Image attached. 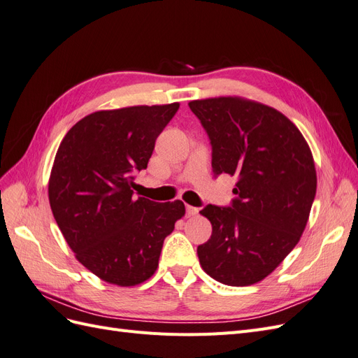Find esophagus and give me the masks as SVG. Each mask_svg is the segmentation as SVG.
<instances>
[{
  "label": "esophagus",
  "mask_w": 358,
  "mask_h": 358,
  "mask_svg": "<svg viewBox=\"0 0 358 358\" xmlns=\"http://www.w3.org/2000/svg\"><path fill=\"white\" fill-rule=\"evenodd\" d=\"M185 210H187V216H196L199 213V208H194V206H188V204Z\"/></svg>",
  "instance_id": "esophagus-1"
}]
</instances>
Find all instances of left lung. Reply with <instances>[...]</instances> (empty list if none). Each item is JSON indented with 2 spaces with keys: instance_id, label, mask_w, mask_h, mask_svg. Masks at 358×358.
<instances>
[{
  "instance_id": "1",
  "label": "left lung",
  "mask_w": 358,
  "mask_h": 358,
  "mask_svg": "<svg viewBox=\"0 0 358 358\" xmlns=\"http://www.w3.org/2000/svg\"><path fill=\"white\" fill-rule=\"evenodd\" d=\"M212 146L213 176H236L230 206L200 210L212 224L197 248L203 270L231 287L264 279L292 251L317 192L310 149L299 128L272 107L220 96L191 101Z\"/></svg>"
}]
</instances>
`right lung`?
I'll list each match as a JSON object with an SVG mask.
<instances>
[{
	"label": "right lung",
	"mask_w": 358,
	"mask_h": 358,
	"mask_svg": "<svg viewBox=\"0 0 358 358\" xmlns=\"http://www.w3.org/2000/svg\"><path fill=\"white\" fill-rule=\"evenodd\" d=\"M179 103L95 112L62 138L49 180L50 209L76 258L119 287L155 273L166 237L185 215L180 200L134 197L155 140Z\"/></svg>",
	"instance_id": "right-lung-1"
}]
</instances>
